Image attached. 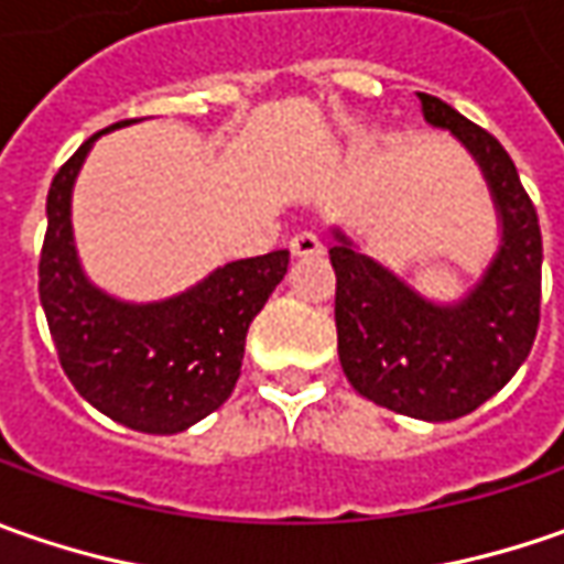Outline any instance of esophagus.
<instances>
[{
  "label": "esophagus",
  "instance_id": "34e87169",
  "mask_svg": "<svg viewBox=\"0 0 564 564\" xmlns=\"http://www.w3.org/2000/svg\"><path fill=\"white\" fill-rule=\"evenodd\" d=\"M289 248H292L294 257H316V253H323V241L316 231H297Z\"/></svg>",
  "mask_w": 564,
  "mask_h": 564
}]
</instances>
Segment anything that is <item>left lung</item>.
<instances>
[{"label":"left lung","mask_w":564,"mask_h":564,"mask_svg":"<svg viewBox=\"0 0 564 564\" xmlns=\"http://www.w3.org/2000/svg\"><path fill=\"white\" fill-rule=\"evenodd\" d=\"M423 119L465 143L487 178L502 245L484 279L455 304H433L360 253L338 228V360L364 399L417 421H455L492 399L531 355L540 326L543 238L518 169L480 124L430 94Z\"/></svg>","instance_id":"8db88e82"}]
</instances>
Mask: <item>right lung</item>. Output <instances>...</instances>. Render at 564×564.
<instances>
[{"mask_svg":"<svg viewBox=\"0 0 564 564\" xmlns=\"http://www.w3.org/2000/svg\"><path fill=\"white\" fill-rule=\"evenodd\" d=\"M121 124L131 119L106 131ZM99 134L77 147L50 185L40 304L65 377L97 411L141 433H182L231 395L250 319L282 282L289 250L226 263L194 289L153 304L99 292L77 263L72 235V187Z\"/></svg>","mask_w":564,"mask_h":564,"instance_id":"obj_1","label":"right lung"}]
</instances>
